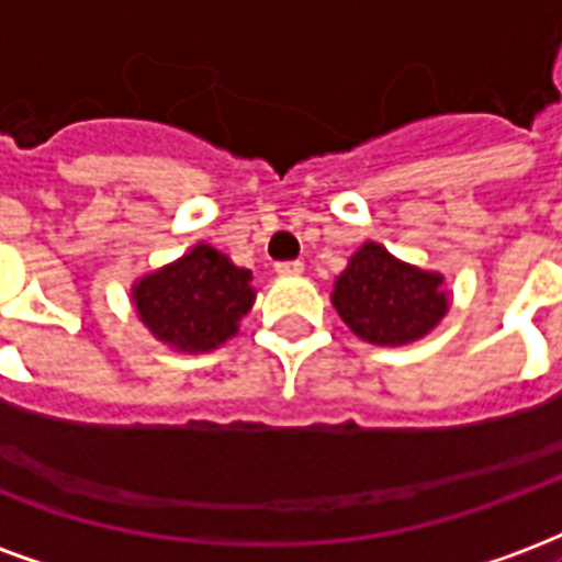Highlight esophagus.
Here are the masks:
<instances>
[{"label":"esophagus","mask_w":562,"mask_h":562,"mask_svg":"<svg viewBox=\"0 0 562 562\" xmlns=\"http://www.w3.org/2000/svg\"><path fill=\"white\" fill-rule=\"evenodd\" d=\"M277 273H280V277H297V273H303V261H277Z\"/></svg>","instance_id":"obj_1"}]
</instances>
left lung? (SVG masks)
Segmentation results:
<instances>
[{
	"label": "left lung",
	"instance_id": "obj_1",
	"mask_svg": "<svg viewBox=\"0 0 562 562\" xmlns=\"http://www.w3.org/2000/svg\"><path fill=\"white\" fill-rule=\"evenodd\" d=\"M438 273L393 259L381 244H363L334 289L336 313L360 339L405 345L426 336L447 313Z\"/></svg>",
	"mask_w": 562,
	"mask_h": 562
}]
</instances>
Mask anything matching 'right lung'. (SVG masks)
I'll return each instance as SVG.
<instances>
[{
	"instance_id": "1",
	"label": "right lung",
	"mask_w": 562,
	"mask_h": 562,
	"mask_svg": "<svg viewBox=\"0 0 562 562\" xmlns=\"http://www.w3.org/2000/svg\"><path fill=\"white\" fill-rule=\"evenodd\" d=\"M252 301L249 270L235 268L207 244L133 285V303L145 327L181 351H211L226 342Z\"/></svg>"
}]
</instances>
